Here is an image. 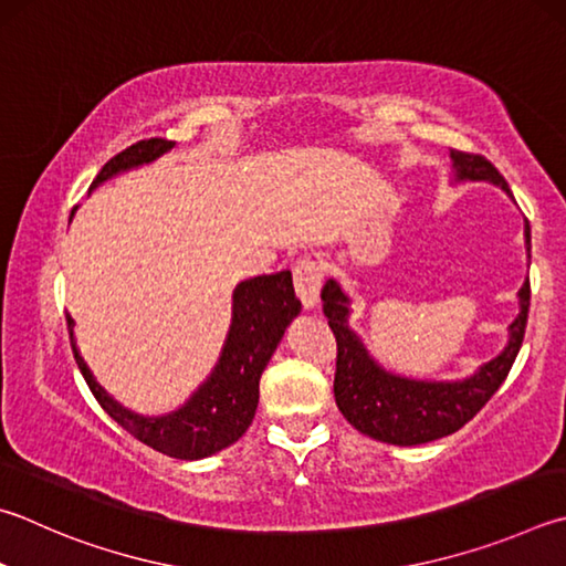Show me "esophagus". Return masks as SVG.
Here are the masks:
<instances>
[{
    "label": "esophagus",
    "instance_id": "obj_1",
    "mask_svg": "<svg viewBox=\"0 0 566 566\" xmlns=\"http://www.w3.org/2000/svg\"><path fill=\"white\" fill-rule=\"evenodd\" d=\"M322 282H324V266L316 260H300L294 266V290L296 296H300L304 310H314L318 302V292H322Z\"/></svg>",
    "mask_w": 566,
    "mask_h": 566
}]
</instances>
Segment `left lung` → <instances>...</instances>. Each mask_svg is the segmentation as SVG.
<instances>
[{"mask_svg": "<svg viewBox=\"0 0 566 566\" xmlns=\"http://www.w3.org/2000/svg\"><path fill=\"white\" fill-rule=\"evenodd\" d=\"M455 180H488L512 198L510 185L488 158L450 150ZM530 252V224L525 228ZM520 314L510 324L507 346L462 381H416L386 371L374 361L358 334L348 326V296L336 280L322 290L324 314L336 336L334 396L344 418L364 436L390 446H420L455 433L505 381L525 338L530 312V280L522 284Z\"/></svg>", "mask_w": 566, "mask_h": 566, "instance_id": "left-lung-1", "label": "left lung"}]
</instances>
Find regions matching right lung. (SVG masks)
Listing matches in <instances>:
<instances>
[{
  "mask_svg": "<svg viewBox=\"0 0 566 566\" xmlns=\"http://www.w3.org/2000/svg\"><path fill=\"white\" fill-rule=\"evenodd\" d=\"M172 146L176 140L166 138L138 140L136 146L118 153L101 168L91 190L118 172L148 166ZM76 208L71 210V218ZM300 310L302 302L294 294L290 270L252 276L234 286L232 324L218 364L200 388L185 400V406L168 416H140L113 400L81 358L74 342V318L69 314L66 324L76 364L101 408L133 438L158 453L178 460H200L232 446L250 428L256 403H260V378L264 366L270 364L276 344L282 342L286 326Z\"/></svg>",
  "mask_w": 566,
  "mask_h": 566,
  "instance_id": "obj_1",
  "label": "right lung"
}]
</instances>
